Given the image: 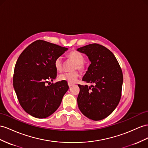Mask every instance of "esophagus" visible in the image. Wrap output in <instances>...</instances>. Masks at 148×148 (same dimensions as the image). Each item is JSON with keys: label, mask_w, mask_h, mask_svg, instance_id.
<instances>
[{"label": "esophagus", "mask_w": 148, "mask_h": 148, "mask_svg": "<svg viewBox=\"0 0 148 148\" xmlns=\"http://www.w3.org/2000/svg\"><path fill=\"white\" fill-rule=\"evenodd\" d=\"M68 86H69V87L70 88V87L73 86V84H72V83H68Z\"/></svg>", "instance_id": "1"}]
</instances>
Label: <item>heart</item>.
<instances>
[{"instance_id": "b5f03b06", "label": "heart", "mask_w": 148, "mask_h": 148, "mask_svg": "<svg viewBox=\"0 0 148 148\" xmlns=\"http://www.w3.org/2000/svg\"><path fill=\"white\" fill-rule=\"evenodd\" d=\"M69 58L74 61L75 65L74 66V69H78L79 71H82L84 69V65L83 62L84 61V58L82 54L76 51L71 52L69 55ZM54 65L56 69L58 72H61L62 70V56H58L56 58ZM79 77V73L77 71L69 72V73H64L59 75V79L60 81H66L68 83L76 82Z\"/></svg>"}]
</instances>
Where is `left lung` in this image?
I'll use <instances>...</instances> for the list:
<instances>
[{"instance_id":"8db88e82","label":"left lung","mask_w":148,"mask_h":148,"mask_svg":"<svg viewBox=\"0 0 148 148\" xmlns=\"http://www.w3.org/2000/svg\"><path fill=\"white\" fill-rule=\"evenodd\" d=\"M77 51L85 54L90 61L82 81L94 84L90 87L78 85V107L90 119H103L119 103L123 82L122 70L114 55L103 45L89 44Z\"/></svg>"}]
</instances>
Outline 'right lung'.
I'll list each match as a JSON object with an SVG mask.
<instances>
[{"instance_id": "1", "label": "right lung", "mask_w": 148, "mask_h": 148, "mask_svg": "<svg viewBox=\"0 0 148 148\" xmlns=\"http://www.w3.org/2000/svg\"><path fill=\"white\" fill-rule=\"evenodd\" d=\"M68 50L66 47L37 40L26 47L14 68L13 86L24 110L37 118H45L58 109L69 89L67 82L46 86L57 77L54 60Z\"/></svg>"}]
</instances>
